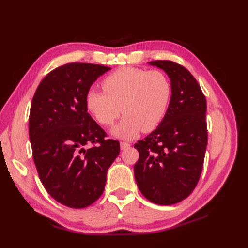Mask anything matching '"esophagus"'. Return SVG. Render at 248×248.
<instances>
[{
	"label": "esophagus",
	"instance_id": "esophagus-1",
	"mask_svg": "<svg viewBox=\"0 0 248 248\" xmlns=\"http://www.w3.org/2000/svg\"><path fill=\"white\" fill-rule=\"evenodd\" d=\"M130 145L128 144V142H126V141H121L120 142V147H121V150H125L126 148H128Z\"/></svg>",
	"mask_w": 248,
	"mask_h": 248
}]
</instances>
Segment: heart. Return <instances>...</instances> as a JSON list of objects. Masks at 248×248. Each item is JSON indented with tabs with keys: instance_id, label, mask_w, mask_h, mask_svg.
Returning a JSON list of instances; mask_svg holds the SVG:
<instances>
[{
	"instance_id": "heart-1",
	"label": "heart",
	"mask_w": 248,
	"mask_h": 248,
	"mask_svg": "<svg viewBox=\"0 0 248 248\" xmlns=\"http://www.w3.org/2000/svg\"><path fill=\"white\" fill-rule=\"evenodd\" d=\"M103 91L90 89L85 102L97 122L110 126L125 112L112 133L132 139L142 129L152 131L160 124L171 99V85L166 73L137 67H122L102 80ZM123 108H121V107Z\"/></svg>"
}]
</instances>
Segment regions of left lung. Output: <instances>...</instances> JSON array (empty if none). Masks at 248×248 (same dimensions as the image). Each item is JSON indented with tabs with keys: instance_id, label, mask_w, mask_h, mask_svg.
I'll list each match as a JSON object with an SVG mask.
<instances>
[{
	"instance_id": "1",
	"label": "left lung",
	"mask_w": 248,
	"mask_h": 248,
	"mask_svg": "<svg viewBox=\"0 0 248 248\" xmlns=\"http://www.w3.org/2000/svg\"><path fill=\"white\" fill-rule=\"evenodd\" d=\"M150 65L167 72L171 99L159 126L139 140L134 164L139 189L157 205H172L186 199L199 182L208 141L205 95L197 79L182 65L169 60Z\"/></svg>"
}]
</instances>
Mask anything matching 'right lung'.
I'll list each match as a JSON object with an SVG mask.
<instances>
[{
    "label": "right lung",
    "mask_w": 248,
    "mask_h": 248,
    "mask_svg": "<svg viewBox=\"0 0 248 248\" xmlns=\"http://www.w3.org/2000/svg\"><path fill=\"white\" fill-rule=\"evenodd\" d=\"M110 68L68 63L51 70L37 88L29 117L33 159L49 196L70 208L98 200L120 142L89 115L85 97L93 82Z\"/></svg>",
    "instance_id": "1"
}]
</instances>
